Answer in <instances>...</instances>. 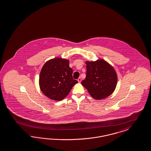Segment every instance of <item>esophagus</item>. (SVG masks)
I'll use <instances>...</instances> for the list:
<instances>
[{"label":"esophagus","instance_id":"1","mask_svg":"<svg viewBox=\"0 0 151 151\" xmlns=\"http://www.w3.org/2000/svg\"><path fill=\"white\" fill-rule=\"evenodd\" d=\"M81 81H82V79H81V78H79L78 79V82L79 83H80L81 82Z\"/></svg>","mask_w":151,"mask_h":151}]
</instances>
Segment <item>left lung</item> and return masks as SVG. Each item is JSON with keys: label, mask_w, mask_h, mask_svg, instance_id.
I'll return each instance as SVG.
<instances>
[{"label": "left lung", "mask_w": 151, "mask_h": 151, "mask_svg": "<svg viewBox=\"0 0 151 151\" xmlns=\"http://www.w3.org/2000/svg\"><path fill=\"white\" fill-rule=\"evenodd\" d=\"M86 77L82 85L93 99L102 100L111 95L116 88L117 74L108 62L101 59L86 61Z\"/></svg>", "instance_id": "left-lung-1"}]
</instances>
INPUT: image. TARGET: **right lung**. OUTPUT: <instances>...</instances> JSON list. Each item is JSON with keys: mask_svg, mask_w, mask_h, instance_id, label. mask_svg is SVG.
Listing matches in <instances>:
<instances>
[{"mask_svg": "<svg viewBox=\"0 0 151 151\" xmlns=\"http://www.w3.org/2000/svg\"><path fill=\"white\" fill-rule=\"evenodd\" d=\"M69 61L60 58L47 61L40 73V88L48 98L61 101L67 97L78 81L73 79Z\"/></svg>", "mask_w": 151, "mask_h": 151, "instance_id": "obj_1", "label": "right lung"}]
</instances>
